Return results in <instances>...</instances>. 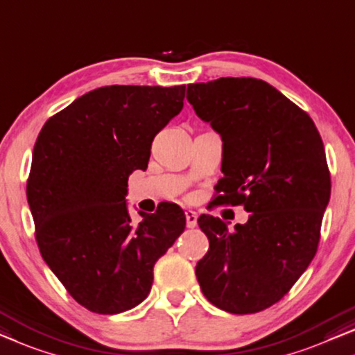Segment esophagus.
<instances>
[{
    "mask_svg": "<svg viewBox=\"0 0 355 355\" xmlns=\"http://www.w3.org/2000/svg\"><path fill=\"white\" fill-rule=\"evenodd\" d=\"M186 220H187V227L193 229L197 225V213L192 211V209H187L186 211Z\"/></svg>",
    "mask_w": 355,
    "mask_h": 355,
    "instance_id": "34e87169",
    "label": "esophagus"
}]
</instances>
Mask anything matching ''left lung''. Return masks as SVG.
<instances>
[{
	"label": "left lung",
	"mask_w": 355,
	"mask_h": 355,
	"mask_svg": "<svg viewBox=\"0 0 355 355\" xmlns=\"http://www.w3.org/2000/svg\"><path fill=\"white\" fill-rule=\"evenodd\" d=\"M187 101L223 137L214 202L250 213L234 230L200 216L209 248L195 274L211 304L254 314L280 301L317 253L331 192L322 137L304 110L258 78L189 85Z\"/></svg>",
	"instance_id": "8db88e82"
}]
</instances>
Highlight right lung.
Listing matches in <instances>:
<instances>
[{
    "mask_svg": "<svg viewBox=\"0 0 355 355\" xmlns=\"http://www.w3.org/2000/svg\"><path fill=\"white\" fill-rule=\"evenodd\" d=\"M186 85L104 86L53 115L35 142L27 200L40 253L70 296L96 314L146 300L153 266L186 229L165 203L128 214V176L146 169L158 132L184 107Z\"/></svg>",
    "mask_w": 355,
    "mask_h": 355,
    "instance_id": "1",
    "label": "right lung"
}]
</instances>
